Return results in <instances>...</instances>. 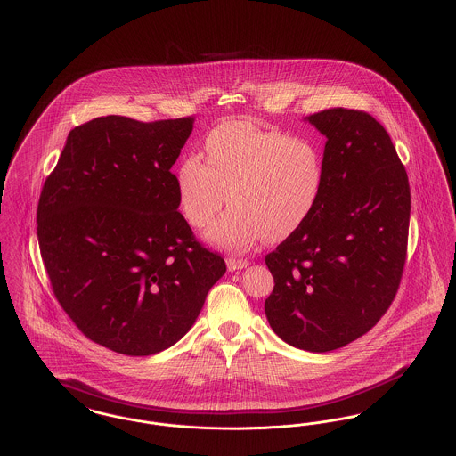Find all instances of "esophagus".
Listing matches in <instances>:
<instances>
[{
    "label": "esophagus",
    "instance_id": "34e87169",
    "mask_svg": "<svg viewBox=\"0 0 456 456\" xmlns=\"http://www.w3.org/2000/svg\"><path fill=\"white\" fill-rule=\"evenodd\" d=\"M249 262L246 258H236V256H229L227 258V269L229 271H240V269H245Z\"/></svg>",
    "mask_w": 456,
    "mask_h": 456
}]
</instances>
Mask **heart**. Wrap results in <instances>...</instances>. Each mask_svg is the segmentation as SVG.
Masks as SVG:
<instances>
[{
	"label": "heart",
	"mask_w": 456,
	"mask_h": 456,
	"mask_svg": "<svg viewBox=\"0 0 456 456\" xmlns=\"http://www.w3.org/2000/svg\"><path fill=\"white\" fill-rule=\"evenodd\" d=\"M207 161L185 156L176 168L178 207L211 243L245 249L262 236L280 241L295 232L319 201L324 168L313 142L291 139L251 121H227L205 141Z\"/></svg>",
	"instance_id": "heart-1"
}]
</instances>
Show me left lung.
I'll list each match as a JSON object with an SVG mask.
<instances>
[{
    "instance_id": "obj_1",
    "label": "left lung",
    "mask_w": 456,
    "mask_h": 456,
    "mask_svg": "<svg viewBox=\"0 0 456 456\" xmlns=\"http://www.w3.org/2000/svg\"><path fill=\"white\" fill-rule=\"evenodd\" d=\"M326 137L324 182L309 218L265 264V315L286 344L340 349L390 307L406 262L411 196L386 128L368 112L333 107L305 118Z\"/></svg>"
}]
</instances>
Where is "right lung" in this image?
<instances>
[{
  "label": "right lung",
  "instance_id": "right-lung-1",
  "mask_svg": "<svg viewBox=\"0 0 456 456\" xmlns=\"http://www.w3.org/2000/svg\"><path fill=\"white\" fill-rule=\"evenodd\" d=\"M192 125L191 116L79 125L39 196L36 231L53 295L85 337L118 354L172 347L225 274L178 211L170 170Z\"/></svg>",
  "mask_w": 456,
  "mask_h": 456
}]
</instances>
